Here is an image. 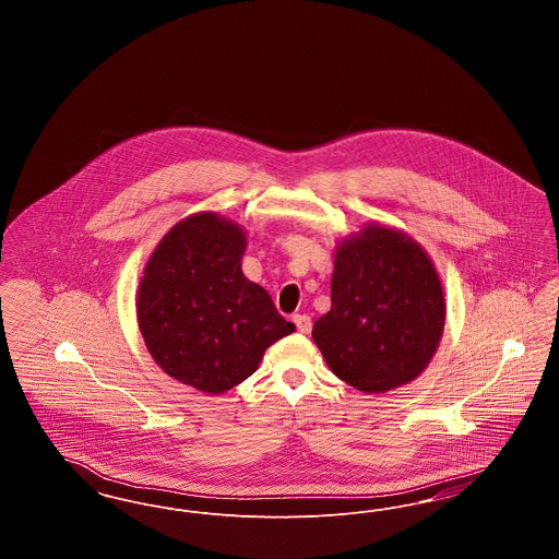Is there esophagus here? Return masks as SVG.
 Returning a JSON list of instances; mask_svg holds the SVG:
<instances>
[{
  "instance_id": "34e87169",
  "label": "esophagus",
  "mask_w": 559,
  "mask_h": 559,
  "mask_svg": "<svg viewBox=\"0 0 559 559\" xmlns=\"http://www.w3.org/2000/svg\"><path fill=\"white\" fill-rule=\"evenodd\" d=\"M293 322H295V326H297L299 333H310V331H312V320H310L308 314H295Z\"/></svg>"
}]
</instances>
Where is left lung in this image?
Masks as SVG:
<instances>
[{"label":"left lung","mask_w":559,"mask_h":559,"mask_svg":"<svg viewBox=\"0 0 559 559\" xmlns=\"http://www.w3.org/2000/svg\"><path fill=\"white\" fill-rule=\"evenodd\" d=\"M444 319L442 283L421 245L369 224L337 245L331 310L312 337L342 381L383 394L426 371Z\"/></svg>","instance_id":"obj_1"}]
</instances>
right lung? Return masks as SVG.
Listing matches in <instances>:
<instances>
[{
	"mask_svg": "<svg viewBox=\"0 0 559 559\" xmlns=\"http://www.w3.org/2000/svg\"><path fill=\"white\" fill-rule=\"evenodd\" d=\"M247 237L217 213L178 222L153 251L135 297L138 326L169 377L205 394L239 385L266 347L295 331L240 260Z\"/></svg>",
	"mask_w": 559,
	"mask_h": 559,
	"instance_id": "add662e5",
	"label": "right lung"
}]
</instances>
